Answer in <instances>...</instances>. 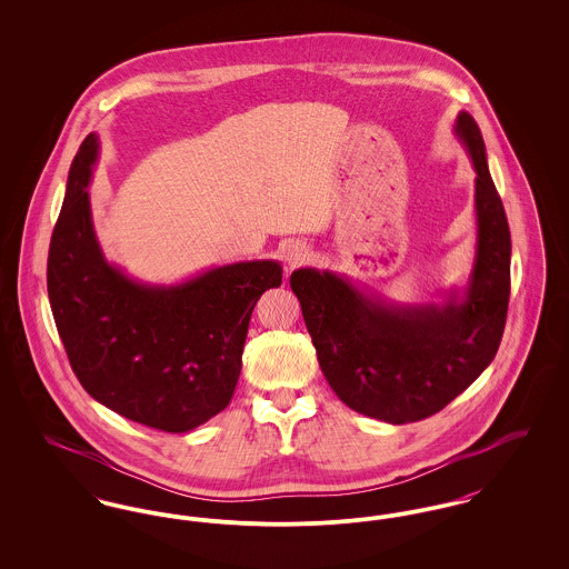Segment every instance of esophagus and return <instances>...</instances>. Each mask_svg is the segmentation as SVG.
Listing matches in <instances>:
<instances>
[{"mask_svg":"<svg viewBox=\"0 0 569 569\" xmlns=\"http://www.w3.org/2000/svg\"><path fill=\"white\" fill-rule=\"evenodd\" d=\"M307 258H309V249H307L305 244L290 243L283 249V260H286V264H288L290 269L300 267Z\"/></svg>","mask_w":569,"mask_h":569,"instance_id":"obj_1","label":"esophagus"}]
</instances>
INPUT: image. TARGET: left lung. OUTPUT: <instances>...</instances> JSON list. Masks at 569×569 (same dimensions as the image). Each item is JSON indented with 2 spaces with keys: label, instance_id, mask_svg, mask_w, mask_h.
<instances>
[{
  "label": "left lung",
  "instance_id": "8db88e82",
  "mask_svg": "<svg viewBox=\"0 0 569 569\" xmlns=\"http://www.w3.org/2000/svg\"><path fill=\"white\" fill-rule=\"evenodd\" d=\"M455 132L476 170V262L465 297L443 305H388L346 277L298 269L290 277L326 381L353 411L390 425L418 422L457 399L499 350L510 300V228L488 172L485 140L460 110Z\"/></svg>",
  "mask_w": 569,
  "mask_h": 569
}]
</instances>
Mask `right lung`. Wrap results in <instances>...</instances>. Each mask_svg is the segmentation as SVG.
<instances>
[{"instance_id":"obj_1","label":"right lung","mask_w":569,"mask_h":569,"mask_svg":"<svg viewBox=\"0 0 569 569\" xmlns=\"http://www.w3.org/2000/svg\"><path fill=\"white\" fill-rule=\"evenodd\" d=\"M98 136L70 166L47 286L54 326L82 388L138 425L188 433L226 409L241 373L251 311L281 286L274 260L217 267L179 286H147L104 260L89 191Z\"/></svg>"}]
</instances>
